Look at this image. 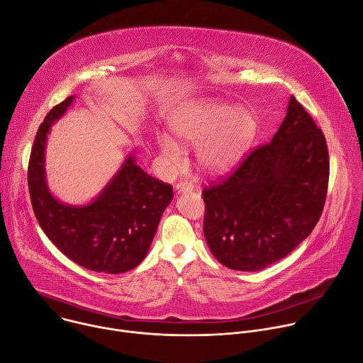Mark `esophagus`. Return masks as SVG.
Masks as SVG:
<instances>
[{
	"instance_id": "34e87169",
	"label": "esophagus",
	"mask_w": 363,
	"mask_h": 363,
	"mask_svg": "<svg viewBox=\"0 0 363 363\" xmlns=\"http://www.w3.org/2000/svg\"><path fill=\"white\" fill-rule=\"evenodd\" d=\"M192 189H194V184H192V182L184 181V182H178V184L175 185V192H177V194L188 192V191H192Z\"/></svg>"
}]
</instances>
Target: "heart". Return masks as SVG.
<instances>
[{
	"mask_svg": "<svg viewBox=\"0 0 363 363\" xmlns=\"http://www.w3.org/2000/svg\"><path fill=\"white\" fill-rule=\"evenodd\" d=\"M172 133L182 143H198L196 157L201 167L211 174L233 169L255 140L258 123L245 109L216 100H194L179 106L169 122ZM165 158L179 162L181 147L169 136L158 138Z\"/></svg>",
	"mask_w": 363,
	"mask_h": 363,
	"instance_id": "obj_1",
	"label": "heart"
}]
</instances>
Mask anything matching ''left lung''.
Returning <instances> with one entry per match:
<instances>
[{"instance_id":"8db88e82","label":"left lung","mask_w":363,"mask_h":363,"mask_svg":"<svg viewBox=\"0 0 363 363\" xmlns=\"http://www.w3.org/2000/svg\"><path fill=\"white\" fill-rule=\"evenodd\" d=\"M325 135L291 96L270 143L202 189L203 235L228 269L257 272L290 254L316 227L328 194Z\"/></svg>"}]
</instances>
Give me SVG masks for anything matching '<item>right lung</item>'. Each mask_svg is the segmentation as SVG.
Here are the masks:
<instances>
[{"label": "right lung", "instance_id": "1", "mask_svg": "<svg viewBox=\"0 0 363 363\" xmlns=\"http://www.w3.org/2000/svg\"><path fill=\"white\" fill-rule=\"evenodd\" d=\"M73 99L69 96L51 109L37 130L27 174L33 211L45 235L72 262L97 273H125L145 258L172 201V186L147 175L128 157L90 203L73 206L57 201L45 182V139Z\"/></svg>", "mask_w": 363, "mask_h": 363}]
</instances>
